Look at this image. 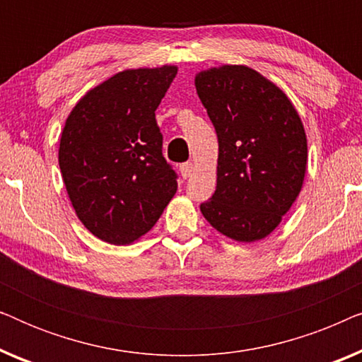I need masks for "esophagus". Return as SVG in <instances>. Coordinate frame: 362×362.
I'll use <instances>...</instances> for the list:
<instances>
[{"label":"esophagus","mask_w":362,"mask_h":362,"mask_svg":"<svg viewBox=\"0 0 362 362\" xmlns=\"http://www.w3.org/2000/svg\"><path fill=\"white\" fill-rule=\"evenodd\" d=\"M180 171H181L182 180H187L192 173V165L191 163H182V165H180Z\"/></svg>","instance_id":"34e87169"}]
</instances>
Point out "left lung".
I'll return each instance as SVG.
<instances>
[{
  "label": "left lung",
  "mask_w": 362,
  "mask_h": 362,
  "mask_svg": "<svg viewBox=\"0 0 362 362\" xmlns=\"http://www.w3.org/2000/svg\"><path fill=\"white\" fill-rule=\"evenodd\" d=\"M194 83L219 141L217 186L202 216L234 240L264 239L303 185V123L285 93L254 69H209Z\"/></svg>",
  "instance_id": "1"
}]
</instances>
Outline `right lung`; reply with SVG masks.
<instances>
[{"label": "right lung", "mask_w": 362, "mask_h": 362, "mask_svg": "<svg viewBox=\"0 0 362 362\" xmlns=\"http://www.w3.org/2000/svg\"><path fill=\"white\" fill-rule=\"evenodd\" d=\"M176 74L173 66L115 74L81 98L64 127L67 194L82 224L108 244L145 235L177 189L155 118Z\"/></svg>", "instance_id": "1"}]
</instances>
